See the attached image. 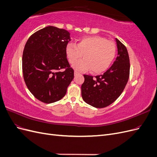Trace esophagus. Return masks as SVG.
Returning a JSON list of instances; mask_svg holds the SVG:
<instances>
[{
  "label": "esophagus",
  "mask_w": 157,
  "mask_h": 157,
  "mask_svg": "<svg viewBox=\"0 0 157 157\" xmlns=\"http://www.w3.org/2000/svg\"><path fill=\"white\" fill-rule=\"evenodd\" d=\"M74 75H75V76H77V75H79V73L77 72V71H75V73H74Z\"/></svg>",
  "instance_id": "obj_1"
}]
</instances>
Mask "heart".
Here are the masks:
<instances>
[{
    "label": "heart",
    "instance_id": "b5f03b06",
    "mask_svg": "<svg viewBox=\"0 0 157 157\" xmlns=\"http://www.w3.org/2000/svg\"><path fill=\"white\" fill-rule=\"evenodd\" d=\"M65 53L71 64H74L82 56L84 59L73 65L77 71L92 69L94 73L106 71L115 59L116 46L113 42L100 36H85L75 44H68Z\"/></svg>",
    "mask_w": 157,
    "mask_h": 157
}]
</instances>
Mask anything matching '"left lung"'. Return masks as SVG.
Masks as SVG:
<instances>
[{
    "label": "left lung",
    "mask_w": 157,
    "mask_h": 157,
    "mask_svg": "<svg viewBox=\"0 0 157 157\" xmlns=\"http://www.w3.org/2000/svg\"><path fill=\"white\" fill-rule=\"evenodd\" d=\"M118 56L113 65L103 75H84V82L81 86L83 100L96 108L111 105L121 96L129 78L130 59L126 46L115 39Z\"/></svg>",
    "instance_id": "left-lung-1"
}]
</instances>
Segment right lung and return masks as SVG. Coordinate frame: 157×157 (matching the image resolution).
Masks as SVG:
<instances>
[{
    "label": "right lung",
    "mask_w": 157,
    "mask_h": 157,
    "mask_svg": "<svg viewBox=\"0 0 157 157\" xmlns=\"http://www.w3.org/2000/svg\"><path fill=\"white\" fill-rule=\"evenodd\" d=\"M71 40L65 29L48 26L29 38L22 56L26 86L39 101L51 103L63 98L74 78L65 48ZM63 68V71L59 70Z\"/></svg>",
    "instance_id": "1"
}]
</instances>
